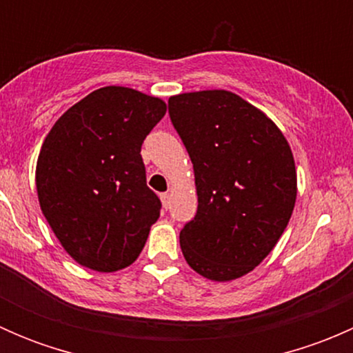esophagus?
<instances>
[{
    "mask_svg": "<svg viewBox=\"0 0 353 353\" xmlns=\"http://www.w3.org/2000/svg\"><path fill=\"white\" fill-rule=\"evenodd\" d=\"M160 199H162V205H163V208H169L170 206V194L169 193H162L160 194Z\"/></svg>",
    "mask_w": 353,
    "mask_h": 353,
    "instance_id": "34e87169",
    "label": "esophagus"
}]
</instances>
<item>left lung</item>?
Here are the masks:
<instances>
[{"mask_svg":"<svg viewBox=\"0 0 353 353\" xmlns=\"http://www.w3.org/2000/svg\"><path fill=\"white\" fill-rule=\"evenodd\" d=\"M169 114L194 169L198 212L179 234L188 265L213 282L256 268L297 198L290 145L275 123L229 90L172 95Z\"/></svg>","mask_w":353,"mask_h":353,"instance_id":"1","label":"left lung"}]
</instances>
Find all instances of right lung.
<instances>
[{
	"mask_svg": "<svg viewBox=\"0 0 353 353\" xmlns=\"http://www.w3.org/2000/svg\"><path fill=\"white\" fill-rule=\"evenodd\" d=\"M165 110L162 99L110 85L68 109L46 137L39 205L78 265L110 273L140 256L162 206L147 186L141 143Z\"/></svg>",
	"mask_w": 353,
	"mask_h": 353,
	"instance_id": "right-lung-1",
	"label": "right lung"
}]
</instances>
